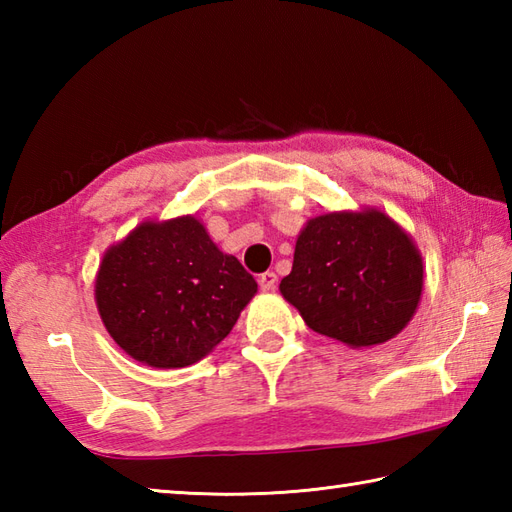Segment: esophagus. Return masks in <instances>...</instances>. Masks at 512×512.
Wrapping results in <instances>:
<instances>
[{"label": "esophagus", "instance_id": "1", "mask_svg": "<svg viewBox=\"0 0 512 512\" xmlns=\"http://www.w3.org/2000/svg\"><path fill=\"white\" fill-rule=\"evenodd\" d=\"M259 288H262L264 292L266 290H275V286H277V275L273 273V270H266V273H262L259 275Z\"/></svg>", "mask_w": 512, "mask_h": 512}]
</instances>
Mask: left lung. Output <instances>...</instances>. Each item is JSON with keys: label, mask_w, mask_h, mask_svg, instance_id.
Instances as JSON below:
<instances>
[{"label": "left lung", "mask_w": 512, "mask_h": 512, "mask_svg": "<svg viewBox=\"0 0 512 512\" xmlns=\"http://www.w3.org/2000/svg\"><path fill=\"white\" fill-rule=\"evenodd\" d=\"M279 290L310 330L352 347L378 345L416 312L422 259L383 213H328L301 231Z\"/></svg>", "instance_id": "obj_1"}]
</instances>
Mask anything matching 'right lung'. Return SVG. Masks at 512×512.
Masks as SVG:
<instances>
[{
  "label": "right lung",
  "instance_id": "right-lung-1",
  "mask_svg": "<svg viewBox=\"0 0 512 512\" xmlns=\"http://www.w3.org/2000/svg\"><path fill=\"white\" fill-rule=\"evenodd\" d=\"M257 281L195 217L140 224L103 257L96 306L112 339L140 363L187 367L226 339Z\"/></svg>",
  "mask_w": 512,
  "mask_h": 512
}]
</instances>
